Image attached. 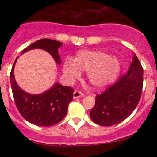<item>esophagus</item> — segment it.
I'll return each instance as SVG.
<instances>
[{
  "label": "esophagus",
  "instance_id": "1",
  "mask_svg": "<svg viewBox=\"0 0 157 157\" xmlns=\"http://www.w3.org/2000/svg\"><path fill=\"white\" fill-rule=\"evenodd\" d=\"M74 99H77V98L79 97H83V96H84V94H83L82 92L80 91H77V90H75V91L74 92Z\"/></svg>",
  "mask_w": 157,
  "mask_h": 157
}]
</instances>
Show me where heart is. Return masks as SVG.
Listing matches in <instances>:
<instances>
[{"label": "heart", "instance_id": "b5f03b06", "mask_svg": "<svg viewBox=\"0 0 157 157\" xmlns=\"http://www.w3.org/2000/svg\"><path fill=\"white\" fill-rule=\"evenodd\" d=\"M120 63L107 52L99 50H82L74 61L67 58L63 72L69 82L78 79L82 71H86V78L94 87L103 88L113 83L120 73Z\"/></svg>", "mask_w": 157, "mask_h": 157}]
</instances>
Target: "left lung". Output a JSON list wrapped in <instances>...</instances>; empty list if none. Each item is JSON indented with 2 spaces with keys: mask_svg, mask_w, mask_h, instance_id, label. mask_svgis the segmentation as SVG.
Wrapping results in <instances>:
<instances>
[{
  "mask_svg": "<svg viewBox=\"0 0 157 157\" xmlns=\"http://www.w3.org/2000/svg\"><path fill=\"white\" fill-rule=\"evenodd\" d=\"M143 67L134 54L126 74L102 94H97L90 117L101 126H112L128 118L137 107L143 88Z\"/></svg>",
  "mask_w": 157,
  "mask_h": 157,
  "instance_id": "left-lung-1",
  "label": "left lung"
}]
</instances>
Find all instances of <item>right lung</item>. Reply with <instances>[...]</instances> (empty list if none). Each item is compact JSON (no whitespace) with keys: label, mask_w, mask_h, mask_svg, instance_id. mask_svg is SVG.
<instances>
[{"label":"right lung","mask_w":157,"mask_h":157,"mask_svg":"<svg viewBox=\"0 0 157 157\" xmlns=\"http://www.w3.org/2000/svg\"><path fill=\"white\" fill-rule=\"evenodd\" d=\"M62 43L49 39L36 41L23 51L21 55L33 49H42L48 52L58 64H61L58 48ZM16 58L11 69L10 79L13 96L20 115L29 123L37 126H48L58 124L65 117L70 102L73 99L74 90L55 83L49 90L40 94H30L22 90L14 77Z\"/></svg>","instance_id":"obj_1"}]
</instances>
